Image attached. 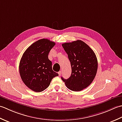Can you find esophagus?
I'll return each mask as SVG.
<instances>
[{"label":"esophagus","mask_w":122,"mask_h":122,"mask_svg":"<svg viewBox=\"0 0 122 122\" xmlns=\"http://www.w3.org/2000/svg\"><path fill=\"white\" fill-rule=\"evenodd\" d=\"M61 72H62V71H59V72H58V75H59V76H61Z\"/></svg>","instance_id":"obj_1"}]
</instances>
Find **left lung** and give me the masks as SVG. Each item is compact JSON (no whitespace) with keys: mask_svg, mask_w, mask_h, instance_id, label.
Wrapping results in <instances>:
<instances>
[{"mask_svg":"<svg viewBox=\"0 0 122 122\" xmlns=\"http://www.w3.org/2000/svg\"><path fill=\"white\" fill-rule=\"evenodd\" d=\"M71 62V74L68 79H61L71 91L79 92L92 83L97 71L96 55L89 46L81 40L62 44Z\"/></svg>","mask_w":122,"mask_h":122,"instance_id":"8db88e82","label":"left lung"}]
</instances>
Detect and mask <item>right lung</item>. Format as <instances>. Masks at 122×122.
I'll list each match as a JSON object with an SVG mask.
<instances>
[{
	"label": "right lung",
	"mask_w": 122,
	"mask_h": 122,
	"mask_svg": "<svg viewBox=\"0 0 122 122\" xmlns=\"http://www.w3.org/2000/svg\"><path fill=\"white\" fill-rule=\"evenodd\" d=\"M55 43L47 39H41L31 44L24 52L19 63L22 81L31 90L41 92L50 85L58 74L52 69L48 54Z\"/></svg>",
	"instance_id": "obj_1"
}]
</instances>
